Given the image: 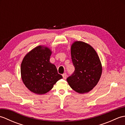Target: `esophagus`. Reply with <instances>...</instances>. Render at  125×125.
<instances>
[{
  "label": "esophagus",
  "instance_id": "1",
  "mask_svg": "<svg viewBox=\"0 0 125 125\" xmlns=\"http://www.w3.org/2000/svg\"><path fill=\"white\" fill-rule=\"evenodd\" d=\"M62 76H63V79H66V78H67V73H64V74H63Z\"/></svg>",
  "mask_w": 125,
  "mask_h": 125
}]
</instances>
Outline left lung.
<instances>
[{
  "instance_id": "left-lung-1",
  "label": "left lung",
  "mask_w": 125,
  "mask_h": 125,
  "mask_svg": "<svg viewBox=\"0 0 125 125\" xmlns=\"http://www.w3.org/2000/svg\"><path fill=\"white\" fill-rule=\"evenodd\" d=\"M71 55L75 70L67 79L70 86L78 94L90 92L98 84L102 73V65L96 51L83 41L71 44Z\"/></svg>"
}]
</instances>
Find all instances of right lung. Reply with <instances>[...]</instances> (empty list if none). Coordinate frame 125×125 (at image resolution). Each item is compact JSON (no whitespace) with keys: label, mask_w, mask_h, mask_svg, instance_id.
Instances as JSON below:
<instances>
[{"label":"right lung","mask_w":125,"mask_h":125,"mask_svg":"<svg viewBox=\"0 0 125 125\" xmlns=\"http://www.w3.org/2000/svg\"><path fill=\"white\" fill-rule=\"evenodd\" d=\"M52 51L46 46H39L23 57L21 64V76L23 84L37 94L48 92L62 76L56 66L50 62Z\"/></svg>","instance_id":"right-lung-1"}]
</instances>
